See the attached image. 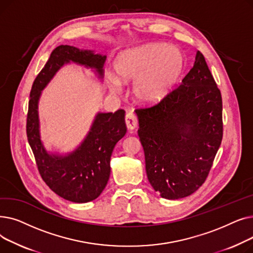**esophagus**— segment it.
Returning <instances> with one entry per match:
<instances>
[{
	"instance_id": "1",
	"label": "esophagus",
	"mask_w": 253,
	"mask_h": 253,
	"mask_svg": "<svg viewBox=\"0 0 253 253\" xmlns=\"http://www.w3.org/2000/svg\"><path fill=\"white\" fill-rule=\"evenodd\" d=\"M125 121L127 128L130 130H133L137 126V118L133 113H128L125 117Z\"/></svg>"
}]
</instances>
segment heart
I'll list each match as a JSON object with an SVG mask.
<instances>
[{
	"label": "heart",
	"instance_id": "b5f03b06",
	"mask_svg": "<svg viewBox=\"0 0 253 253\" xmlns=\"http://www.w3.org/2000/svg\"><path fill=\"white\" fill-rule=\"evenodd\" d=\"M181 53L163 43H151L122 52L115 59V76H110L112 90H121L122 82L134 81V97L147 104L162 100L176 83L182 71Z\"/></svg>",
	"mask_w": 253,
	"mask_h": 253
}]
</instances>
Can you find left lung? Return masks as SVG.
<instances>
[{
  "label": "left lung",
  "instance_id": "left-lung-1",
  "mask_svg": "<svg viewBox=\"0 0 253 253\" xmlns=\"http://www.w3.org/2000/svg\"><path fill=\"white\" fill-rule=\"evenodd\" d=\"M150 183L175 200L206 180L222 139V99L206 60L197 51L181 84L157 104L135 110Z\"/></svg>",
  "mask_w": 253,
  "mask_h": 253
}]
</instances>
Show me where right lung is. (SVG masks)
I'll list each match as a JSON object with an SVG mask.
<instances>
[{
	"label": "right lung",
	"mask_w": 253,
	"mask_h": 253,
	"mask_svg": "<svg viewBox=\"0 0 253 253\" xmlns=\"http://www.w3.org/2000/svg\"><path fill=\"white\" fill-rule=\"evenodd\" d=\"M105 59V55L94 54L90 50L60 45L52 51L45 66L35 79L30 94L26 135L39 173L53 192L75 203L94 200L104 190L110 178L113 150L127 131L125 111L98 113L81 145L68 156H59L48 154L40 138L38 102L41 91L64 63L73 61L95 69L99 77H102Z\"/></svg>",
	"instance_id": "right-lung-1"
}]
</instances>
